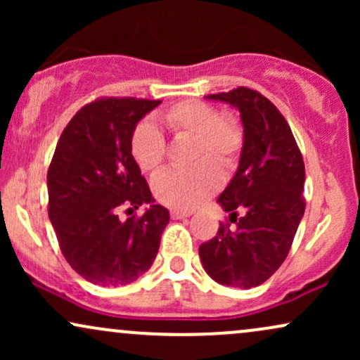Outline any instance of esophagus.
Instances as JSON below:
<instances>
[{
    "mask_svg": "<svg viewBox=\"0 0 360 360\" xmlns=\"http://www.w3.org/2000/svg\"><path fill=\"white\" fill-rule=\"evenodd\" d=\"M191 217V212H179V210H172L171 218L172 220H183V218Z\"/></svg>",
    "mask_w": 360,
    "mask_h": 360,
    "instance_id": "obj_1",
    "label": "esophagus"
}]
</instances>
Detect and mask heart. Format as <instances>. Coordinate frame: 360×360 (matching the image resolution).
<instances>
[{"label":"heart","instance_id":"obj_1","mask_svg":"<svg viewBox=\"0 0 360 360\" xmlns=\"http://www.w3.org/2000/svg\"><path fill=\"white\" fill-rule=\"evenodd\" d=\"M160 120L174 137H191L193 167L167 171L154 181L157 201L174 210L203 205L221 186V171H232L240 160L245 131L238 120L221 115L217 106L200 100H184L169 106ZM131 155L139 167L155 174L166 160V139L150 122H140L131 131Z\"/></svg>","mask_w":360,"mask_h":360}]
</instances>
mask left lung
<instances>
[{
    "label": "left lung",
    "mask_w": 360,
    "mask_h": 360,
    "mask_svg": "<svg viewBox=\"0 0 360 360\" xmlns=\"http://www.w3.org/2000/svg\"><path fill=\"white\" fill-rule=\"evenodd\" d=\"M206 98L238 108L245 143L233 179L218 198L230 221L201 243L200 259L217 283L250 289L279 269L295 240L307 206L303 155L286 118L259 91L240 86Z\"/></svg>",
    "instance_id": "8db88e82"
}]
</instances>
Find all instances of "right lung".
Segmentation results:
<instances>
[{
  "mask_svg": "<svg viewBox=\"0 0 360 360\" xmlns=\"http://www.w3.org/2000/svg\"><path fill=\"white\" fill-rule=\"evenodd\" d=\"M159 100L98 98L62 131L47 172L49 218L65 260L100 286H123L154 262L169 212L154 205L131 155V131ZM150 204L125 222L120 209Z\"/></svg>",
  "mask_w": 360,
  "mask_h": 360,
  "instance_id": "right-lung-1",
  "label": "right lung"
}]
</instances>
